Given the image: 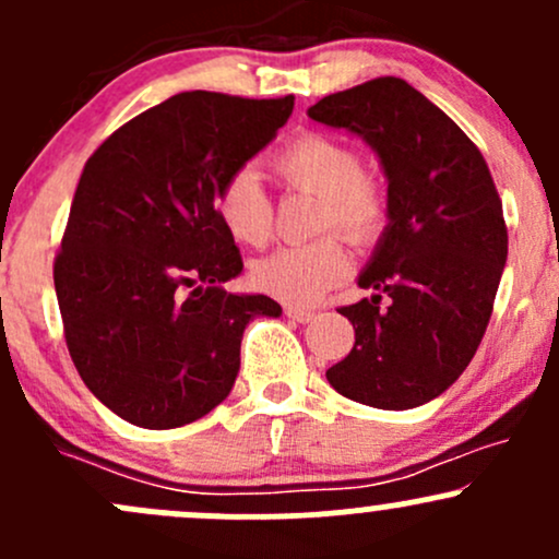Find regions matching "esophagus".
<instances>
[{
    "label": "esophagus",
    "mask_w": 559,
    "mask_h": 559,
    "mask_svg": "<svg viewBox=\"0 0 559 559\" xmlns=\"http://www.w3.org/2000/svg\"><path fill=\"white\" fill-rule=\"evenodd\" d=\"M284 313L289 316L292 321H297V324H308V321L313 319V316H316L313 310H310V308H297V305H286Z\"/></svg>",
    "instance_id": "1"
}]
</instances>
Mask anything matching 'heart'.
I'll use <instances>...</instances> for the list:
<instances>
[{"instance_id": "1", "label": "heart", "mask_w": 559, "mask_h": 559, "mask_svg": "<svg viewBox=\"0 0 559 559\" xmlns=\"http://www.w3.org/2000/svg\"><path fill=\"white\" fill-rule=\"evenodd\" d=\"M270 168L292 190L310 192L321 201L316 230L340 235L356 246H369L385 233L391 201L383 179L364 171L354 144L326 133H299L273 157ZM222 227L238 243L260 249L273 235V203L254 168H238L214 195ZM350 257L337 235H324L308 246H286L251 267V281L264 295L292 305L316 302L345 281Z\"/></svg>"}]
</instances>
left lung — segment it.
Instances as JSON below:
<instances>
[{
  "label": "left lung",
  "instance_id": "obj_1",
  "mask_svg": "<svg viewBox=\"0 0 559 559\" xmlns=\"http://www.w3.org/2000/svg\"><path fill=\"white\" fill-rule=\"evenodd\" d=\"M308 115L367 139L391 201V225L358 275L374 297L337 308L356 343L326 380L369 407H420L461 378L490 324L509 251L496 181L477 144L399 78L332 93Z\"/></svg>",
  "mask_w": 559,
  "mask_h": 559
}]
</instances>
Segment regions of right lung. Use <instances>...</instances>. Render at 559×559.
I'll list each match as a JSON object with an SVG mask.
<instances>
[{
  "label": "right lung",
  "instance_id": "obj_1",
  "mask_svg": "<svg viewBox=\"0 0 559 559\" xmlns=\"http://www.w3.org/2000/svg\"><path fill=\"white\" fill-rule=\"evenodd\" d=\"M295 96L187 91L117 128L82 168L52 262L82 383L122 420L179 428L222 404L264 295H227L243 270L222 227V181L275 136Z\"/></svg>",
  "mask_w": 559,
  "mask_h": 559
}]
</instances>
